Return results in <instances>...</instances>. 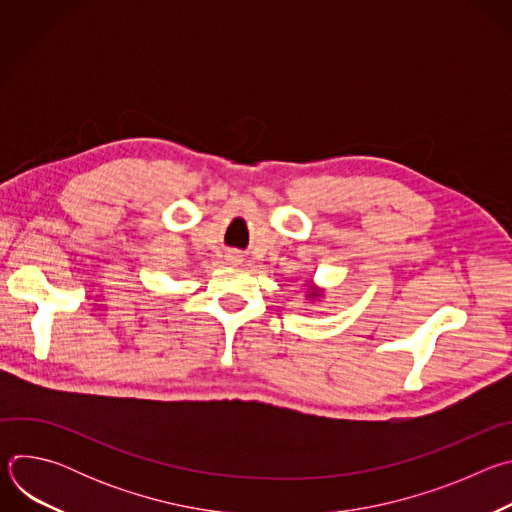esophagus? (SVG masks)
Instances as JSON below:
<instances>
[{
  "label": "esophagus",
  "mask_w": 512,
  "mask_h": 512,
  "mask_svg": "<svg viewBox=\"0 0 512 512\" xmlns=\"http://www.w3.org/2000/svg\"><path fill=\"white\" fill-rule=\"evenodd\" d=\"M227 259H229V263H231V265H239V263L243 261V259H241V255H237V253H229V255H227Z\"/></svg>",
  "instance_id": "esophagus-1"
}]
</instances>
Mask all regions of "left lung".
Wrapping results in <instances>:
<instances>
[{
	"label": "left lung",
	"instance_id": "8db88e82",
	"mask_svg": "<svg viewBox=\"0 0 512 512\" xmlns=\"http://www.w3.org/2000/svg\"><path fill=\"white\" fill-rule=\"evenodd\" d=\"M308 281V291H306V302H310V304H320L322 300H324V296H326V291L322 289V287H318L312 279H306Z\"/></svg>",
	"mask_w": 512,
	"mask_h": 512
}]
</instances>
